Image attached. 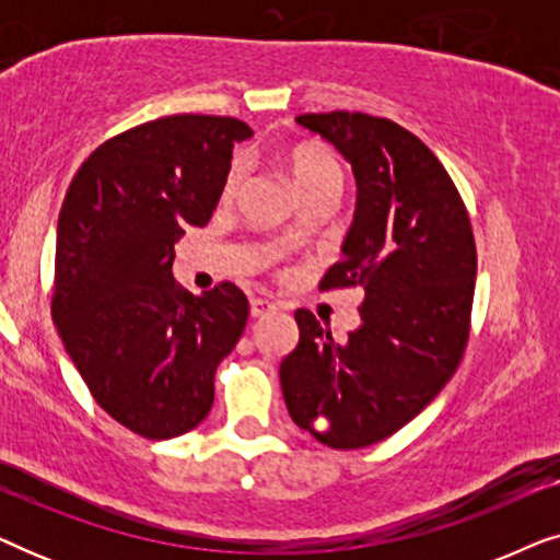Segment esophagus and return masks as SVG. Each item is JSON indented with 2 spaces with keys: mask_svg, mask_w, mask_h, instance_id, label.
<instances>
[{
  "mask_svg": "<svg viewBox=\"0 0 560 560\" xmlns=\"http://www.w3.org/2000/svg\"><path fill=\"white\" fill-rule=\"evenodd\" d=\"M275 308H278V305H275L270 298H259V295H255L249 301V313H252V318H262V316H267V313H272Z\"/></svg>",
  "mask_w": 560,
  "mask_h": 560,
  "instance_id": "obj_1",
  "label": "esophagus"
}]
</instances>
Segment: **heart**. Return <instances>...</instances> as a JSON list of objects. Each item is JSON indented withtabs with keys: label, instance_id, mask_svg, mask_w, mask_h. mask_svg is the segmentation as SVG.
<instances>
[{
	"label": "heart",
	"instance_id": "b5f03b06",
	"mask_svg": "<svg viewBox=\"0 0 560 560\" xmlns=\"http://www.w3.org/2000/svg\"><path fill=\"white\" fill-rule=\"evenodd\" d=\"M290 175H293V183L298 194H313V190H341L343 173L341 165L336 163L331 152L318 150V148H298L293 155H290ZM242 186V167H234L229 173L226 186H224V198H234L240 194Z\"/></svg>",
	"mask_w": 560,
	"mask_h": 560
}]
</instances>
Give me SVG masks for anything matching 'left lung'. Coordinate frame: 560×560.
<instances>
[{"label":"left lung","instance_id":"1","mask_svg":"<svg viewBox=\"0 0 560 560\" xmlns=\"http://www.w3.org/2000/svg\"><path fill=\"white\" fill-rule=\"evenodd\" d=\"M298 125L351 165L357 209L341 259L320 288L362 285L359 326L336 343L295 311L298 347L280 387L298 428L331 448L372 446L446 387L469 339L477 247L462 196L439 158L389 119L303 114Z\"/></svg>","mask_w":560,"mask_h":560}]
</instances>
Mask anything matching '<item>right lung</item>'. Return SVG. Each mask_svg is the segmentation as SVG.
<instances>
[{"instance_id":"add662e5","label":"right lung","mask_w":560,"mask_h":560,"mask_svg":"<svg viewBox=\"0 0 560 560\" xmlns=\"http://www.w3.org/2000/svg\"><path fill=\"white\" fill-rule=\"evenodd\" d=\"M247 137L234 117L148 121L91 152L60 206L52 320L94 400L144 439L209 416L213 374L247 326L234 282L190 295L173 280L175 242L211 219Z\"/></svg>"}]
</instances>
